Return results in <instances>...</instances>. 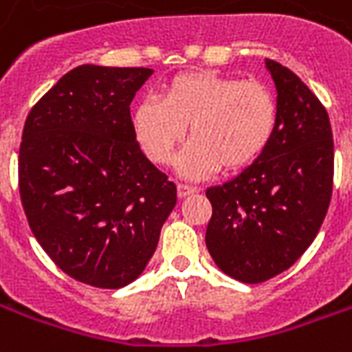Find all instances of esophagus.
Segmentation results:
<instances>
[{
  "label": "esophagus",
  "mask_w": 352,
  "mask_h": 352,
  "mask_svg": "<svg viewBox=\"0 0 352 352\" xmlns=\"http://www.w3.org/2000/svg\"><path fill=\"white\" fill-rule=\"evenodd\" d=\"M192 192H196V188H194V186H188V184H183V183L177 184V194H179V198L190 196Z\"/></svg>",
  "instance_id": "esophagus-1"
}]
</instances>
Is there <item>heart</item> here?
Listing matches in <instances>:
<instances>
[{
    "label": "heart",
    "mask_w": 352,
    "mask_h": 352,
    "mask_svg": "<svg viewBox=\"0 0 352 352\" xmlns=\"http://www.w3.org/2000/svg\"><path fill=\"white\" fill-rule=\"evenodd\" d=\"M277 116V100L264 82L196 69L169 79L158 100L138 103L131 124L146 158L158 166L173 160L188 126L192 141L179 169L199 179L258 160L272 143Z\"/></svg>",
    "instance_id": "obj_1"
}]
</instances>
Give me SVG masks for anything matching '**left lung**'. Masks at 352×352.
<instances>
[{"instance_id": "8db88e82", "label": "left lung", "mask_w": 352, "mask_h": 352, "mask_svg": "<svg viewBox=\"0 0 352 352\" xmlns=\"http://www.w3.org/2000/svg\"><path fill=\"white\" fill-rule=\"evenodd\" d=\"M277 88V128L258 160L207 188L213 214L206 245L241 283H264L307 251L332 199L333 139L324 105L303 80L265 60Z\"/></svg>"}]
</instances>
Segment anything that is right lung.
Instances as JSON below:
<instances>
[{
    "instance_id": "right-lung-1",
    "label": "right lung",
    "mask_w": 352,
    "mask_h": 352,
    "mask_svg": "<svg viewBox=\"0 0 352 352\" xmlns=\"http://www.w3.org/2000/svg\"><path fill=\"white\" fill-rule=\"evenodd\" d=\"M153 69L79 65L35 103L22 130L19 190L28 224L73 279H138L177 204V186L141 153L130 103Z\"/></svg>"
}]
</instances>
